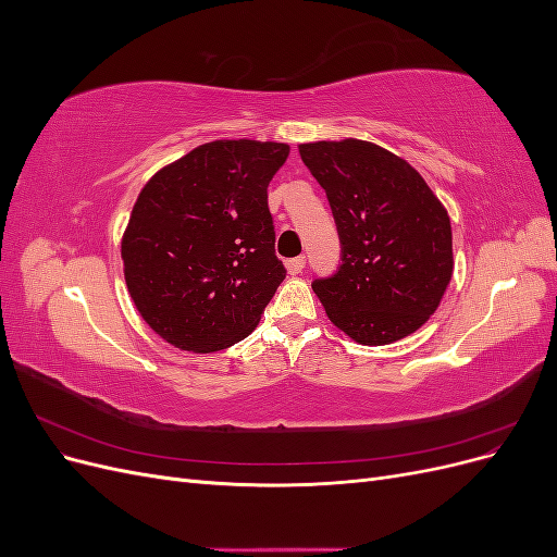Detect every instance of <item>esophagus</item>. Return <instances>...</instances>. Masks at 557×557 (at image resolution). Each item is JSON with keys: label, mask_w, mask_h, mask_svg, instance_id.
<instances>
[{"label": "esophagus", "mask_w": 557, "mask_h": 557, "mask_svg": "<svg viewBox=\"0 0 557 557\" xmlns=\"http://www.w3.org/2000/svg\"><path fill=\"white\" fill-rule=\"evenodd\" d=\"M285 264H288V272L295 276V274H301V269H305V264H307V258H305V256H299V258L288 260Z\"/></svg>", "instance_id": "34e87169"}]
</instances>
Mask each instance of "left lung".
Listing matches in <instances>:
<instances>
[{"instance_id":"8db88e82","label":"left lung","mask_w":557,"mask_h":557,"mask_svg":"<svg viewBox=\"0 0 557 557\" xmlns=\"http://www.w3.org/2000/svg\"><path fill=\"white\" fill-rule=\"evenodd\" d=\"M325 190L342 264L315 278L332 323L364 346L404 339L440 307L453 276L450 218L413 166L360 139L301 144Z\"/></svg>"}]
</instances>
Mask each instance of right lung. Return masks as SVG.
I'll list each match as a JSON object with an SVG mask.
<instances>
[{"instance_id":"add662e5","label":"right lung","mask_w":557,"mask_h":557,"mask_svg":"<svg viewBox=\"0 0 557 557\" xmlns=\"http://www.w3.org/2000/svg\"><path fill=\"white\" fill-rule=\"evenodd\" d=\"M288 153L274 141H211L144 185L123 264L134 305L164 342L213 352L258 325L285 278L267 185Z\"/></svg>"}]
</instances>
